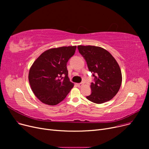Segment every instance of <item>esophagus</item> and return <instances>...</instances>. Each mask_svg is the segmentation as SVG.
I'll list each match as a JSON object with an SVG mask.
<instances>
[{"mask_svg":"<svg viewBox=\"0 0 149 149\" xmlns=\"http://www.w3.org/2000/svg\"><path fill=\"white\" fill-rule=\"evenodd\" d=\"M77 85V86H78V87L81 88V87L83 85V83H78Z\"/></svg>","mask_w":149,"mask_h":149,"instance_id":"34e87169","label":"esophagus"}]
</instances>
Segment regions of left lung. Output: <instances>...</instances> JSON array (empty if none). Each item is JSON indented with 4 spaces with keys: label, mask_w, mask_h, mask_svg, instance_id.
<instances>
[{
    "label": "left lung",
    "mask_w": 149,
    "mask_h": 149,
    "mask_svg": "<svg viewBox=\"0 0 149 149\" xmlns=\"http://www.w3.org/2000/svg\"><path fill=\"white\" fill-rule=\"evenodd\" d=\"M77 48L95 77V83L91 84L92 93L86 97L87 99L96 104L112 100L119 91L122 83L118 63L110 52L101 47L79 45Z\"/></svg>",
    "instance_id": "1"
}]
</instances>
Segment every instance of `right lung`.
Wrapping results in <instances>:
<instances>
[{
	"instance_id": "1",
	"label": "right lung",
	"mask_w": 149,
	"mask_h": 149,
	"mask_svg": "<svg viewBox=\"0 0 149 149\" xmlns=\"http://www.w3.org/2000/svg\"><path fill=\"white\" fill-rule=\"evenodd\" d=\"M76 48L77 46H61L46 50L31 66L28 75L30 86L42 103L57 105L74 87V83L69 81L66 65Z\"/></svg>"
}]
</instances>
